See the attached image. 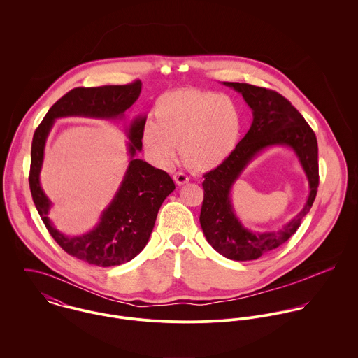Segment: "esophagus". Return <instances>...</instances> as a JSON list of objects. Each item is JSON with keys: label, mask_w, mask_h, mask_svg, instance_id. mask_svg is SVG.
<instances>
[{"label": "esophagus", "mask_w": 358, "mask_h": 358, "mask_svg": "<svg viewBox=\"0 0 358 358\" xmlns=\"http://www.w3.org/2000/svg\"><path fill=\"white\" fill-rule=\"evenodd\" d=\"M173 180H175L176 185L182 186V185H186V183L189 182V176H186V175L182 173V172H178V173L173 175Z\"/></svg>", "instance_id": "34e87169"}]
</instances>
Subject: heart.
<instances>
[{
    "mask_svg": "<svg viewBox=\"0 0 358 358\" xmlns=\"http://www.w3.org/2000/svg\"><path fill=\"white\" fill-rule=\"evenodd\" d=\"M241 113L230 96L201 90H179L161 95L154 104V122L148 121L142 142L150 159L169 168L176 146L193 171H209L234 150L241 132Z\"/></svg>",
    "mask_w": 358,
    "mask_h": 358,
    "instance_id": "obj_1",
    "label": "heart"
}]
</instances>
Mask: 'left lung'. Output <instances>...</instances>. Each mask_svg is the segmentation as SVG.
Wrapping results in <instances>:
<instances>
[{"label": "left lung", "mask_w": 358, "mask_h": 358, "mask_svg": "<svg viewBox=\"0 0 358 358\" xmlns=\"http://www.w3.org/2000/svg\"><path fill=\"white\" fill-rule=\"evenodd\" d=\"M223 84L243 95L254 120L229 158L205 173L200 223L206 241L216 252L237 262L254 260L288 241L308 213L318 187V146L303 115L280 94L250 84ZM271 147H287L297 155L309 182V196L304 208L282 228L256 232L239 220L231 190L255 157Z\"/></svg>", "instance_id": "obj_1"}]
</instances>
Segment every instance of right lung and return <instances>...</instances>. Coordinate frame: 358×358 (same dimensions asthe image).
<instances>
[{
    "label": "right lung",
    "mask_w": 358,
    "mask_h": 358,
    "mask_svg": "<svg viewBox=\"0 0 358 358\" xmlns=\"http://www.w3.org/2000/svg\"><path fill=\"white\" fill-rule=\"evenodd\" d=\"M141 91V81L128 85L74 88L52 106L33 136L29 183L44 224L69 255L99 267L122 264L142 252L152 236L159 206L175 190V183L165 171L136 158V154L142 152L146 115L135 117L127 127L129 162L124 178L113 200L103 209L98 223L81 236L62 233L50 219L52 201L40 182L45 145L57 118L87 117L121 121L125 111L138 101Z\"/></svg>",
    "instance_id": "obj_1"
}]
</instances>
